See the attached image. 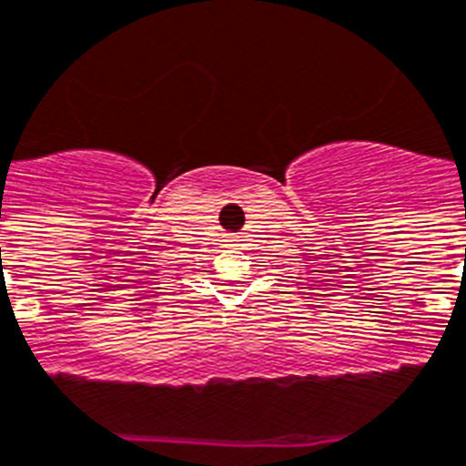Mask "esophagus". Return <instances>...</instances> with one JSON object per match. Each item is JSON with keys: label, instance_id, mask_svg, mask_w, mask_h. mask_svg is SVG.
I'll return each instance as SVG.
<instances>
[{"label": "esophagus", "instance_id": "esophagus-1", "mask_svg": "<svg viewBox=\"0 0 466 466\" xmlns=\"http://www.w3.org/2000/svg\"><path fill=\"white\" fill-rule=\"evenodd\" d=\"M232 241H234V238H232Z\"/></svg>", "mask_w": 466, "mask_h": 466}]
</instances>
